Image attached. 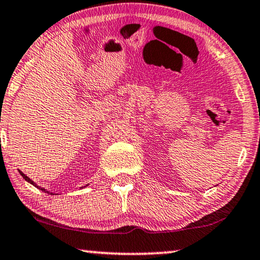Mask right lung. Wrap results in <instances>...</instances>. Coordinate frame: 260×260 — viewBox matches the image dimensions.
Returning a JSON list of instances; mask_svg holds the SVG:
<instances>
[{
  "mask_svg": "<svg viewBox=\"0 0 260 260\" xmlns=\"http://www.w3.org/2000/svg\"><path fill=\"white\" fill-rule=\"evenodd\" d=\"M18 172H20V175H21L22 177H23V178H24L25 180H27V182H28V183H30V184H32V185H34V186H35V187H37V189L42 190V191H43V192H47V193H50V194H56V193H54V192H50V191H48V190H46V189H43V187H41V186H39V185H37V184H36L35 182H32V180H31V179H30L28 176H25V175H24V174H23V172H22V171H20V170H18ZM88 185H89V184H86V185H84V186H82V189H83V187H85V186H88Z\"/></svg>",
  "mask_w": 260,
  "mask_h": 260,
  "instance_id": "right-lung-1",
  "label": "right lung"
}]
</instances>
